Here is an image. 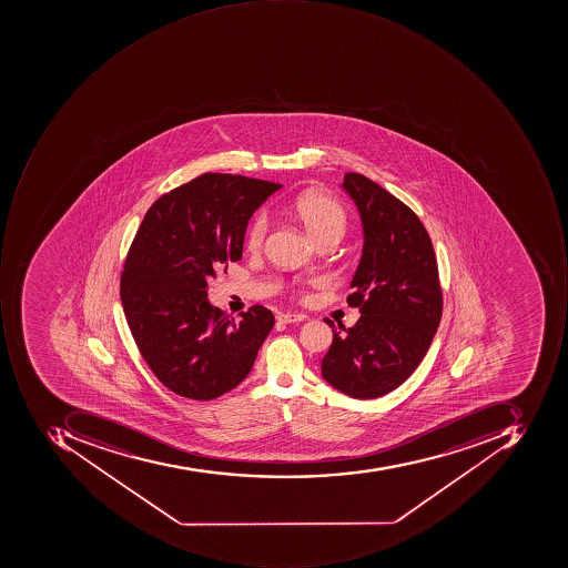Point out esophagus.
Listing matches in <instances>:
<instances>
[{
    "label": "esophagus",
    "mask_w": 568,
    "mask_h": 568,
    "mask_svg": "<svg viewBox=\"0 0 568 568\" xmlns=\"http://www.w3.org/2000/svg\"><path fill=\"white\" fill-rule=\"evenodd\" d=\"M304 320V314H295V312H286V314L278 315V321L283 324L302 323Z\"/></svg>",
    "instance_id": "1"
}]
</instances>
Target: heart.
<instances>
[{"label": "heart", "instance_id": "heart-1", "mask_svg": "<svg viewBox=\"0 0 568 568\" xmlns=\"http://www.w3.org/2000/svg\"><path fill=\"white\" fill-rule=\"evenodd\" d=\"M290 213L293 219L304 225L315 242L321 239H342L348 226V213L345 206L334 197L323 193H307L298 196L290 204ZM267 222L266 213H257L245 231V247L248 251H260L266 237Z\"/></svg>", "mask_w": 568, "mask_h": 568}]
</instances>
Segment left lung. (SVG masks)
<instances>
[{
    "instance_id": "8db88e82",
    "label": "left lung",
    "mask_w": 568,
    "mask_h": 568,
    "mask_svg": "<svg viewBox=\"0 0 568 568\" xmlns=\"http://www.w3.org/2000/svg\"><path fill=\"white\" fill-rule=\"evenodd\" d=\"M343 190L355 201L364 248L348 304L355 326L337 331L323 358L326 383L355 399L399 387L427 355L442 317L437 260L427 229L412 209L362 174L348 172Z\"/></svg>"
}]
</instances>
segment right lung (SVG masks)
<instances>
[{"label": "right lung", "instance_id": "add662e5", "mask_svg": "<svg viewBox=\"0 0 568 568\" xmlns=\"http://www.w3.org/2000/svg\"><path fill=\"white\" fill-rule=\"evenodd\" d=\"M280 187L209 172L163 194L141 222L121 304L141 356L172 393L210 400L234 389L275 326L263 305L239 321L213 307L209 282L241 261L248 220Z\"/></svg>", "mask_w": 568, "mask_h": 568}]
</instances>
